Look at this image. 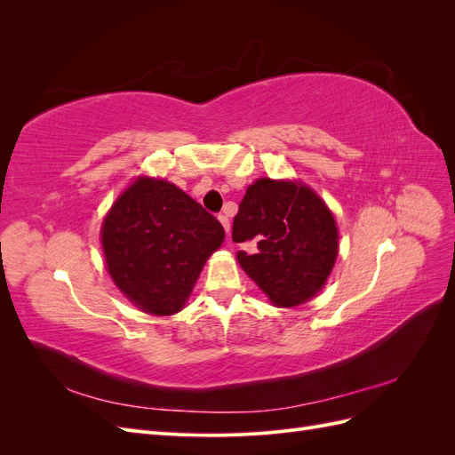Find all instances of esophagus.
Listing matches in <instances>:
<instances>
[{
	"label": "esophagus",
	"mask_w": 455,
	"mask_h": 455,
	"mask_svg": "<svg viewBox=\"0 0 455 455\" xmlns=\"http://www.w3.org/2000/svg\"><path fill=\"white\" fill-rule=\"evenodd\" d=\"M218 220H220V222H222V226H224L226 233L229 235V218H228L226 214H220V216H218Z\"/></svg>",
	"instance_id": "obj_1"
}]
</instances>
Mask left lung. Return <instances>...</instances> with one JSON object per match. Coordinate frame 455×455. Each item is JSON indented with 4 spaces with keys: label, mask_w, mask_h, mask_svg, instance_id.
<instances>
[{
    "label": "left lung",
    "mask_w": 455,
    "mask_h": 455,
    "mask_svg": "<svg viewBox=\"0 0 455 455\" xmlns=\"http://www.w3.org/2000/svg\"><path fill=\"white\" fill-rule=\"evenodd\" d=\"M231 239L252 243L239 252L244 273L277 307L304 304L321 291L338 256L332 212L299 182L259 178L249 186L233 218Z\"/></svg>",
    "instance_id": "1"
}]
</instances>
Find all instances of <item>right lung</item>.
Instances as JSON below:
<instances>
[{
  "mask_svg": "<svg viewBox=\"0 0 455 455\" xmlns=\"http://www.w3.org/2000/svg\"><path fill=\"white\" fill-rule=\"evenodd\" d=\"M224 228L180 188L140 176L102 224L106 266L119 291L149 315L178 313Z\"/></svg>",
  "mask_w": 455,
  "mask_h": 455,
  "instance_id": "right-lung-1",
  "label": "right lung"
}]
</instances>
